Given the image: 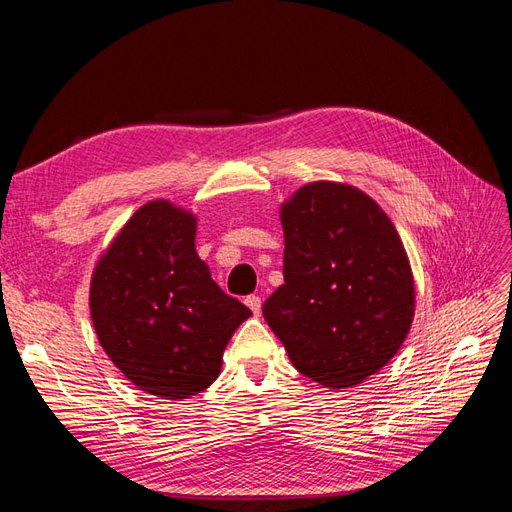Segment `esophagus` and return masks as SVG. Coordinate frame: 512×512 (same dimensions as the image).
Wrapping results in <instances>:
<instances>
[{"label": "esophagus", "mask_w": 512, "mask_h": 512, "mask_svg": "<svg viewBox=\"0 0 512 512\" xmlns=\"http://www.w3.org/2000/svg\"><path fill=\"white\" fill-rule=\"evenodd\" d=\"M245 305L252 309V312H254V316H258V314H260V307H262V301H260V297H258V294H250V297H245Z\"/></svg>", "instance_id": "obj_1"}]
</instances>
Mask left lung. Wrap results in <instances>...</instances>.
Wrapping results in <instances>:
<instances>
[{
	"label": "left lung",
	"mask_w": 512,
	"mask_h": 512,
	"mask_svg": "<svg viewBox=\"0 0 512 512\" xmlns=\"http://www.w3.org/2000/svg\"><path fill=\"white\" fill-rule=\"evenodd\" d=\"M284 284L262 305L292 365L348 389L389 363L412 327L414 277L393 222L346 183L314 181L280 211Z\"/></svg>",
	"instance_id": "obj_1"
}]
</instances>
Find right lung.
I'll use <instances>...</instances> for the list:
<instances>
[{
  "label": "right lung",
  "instance_id": "obj_1",
  "mask_svg": "<svg viewBox=\"0 0 512 512\" xmlns=\"http://www.w3.org/2000/svg\"><path fill=\"white\" fill-rule=\"evenodd\" d=\"M196 215L151 200L119 230L91 275L100 346L138 389L188 399L220 376L250 309L211 280L196 254Z\"/></svg>",
  "mask_w": 512,
  "mask_h": 512
}]
</instances>
